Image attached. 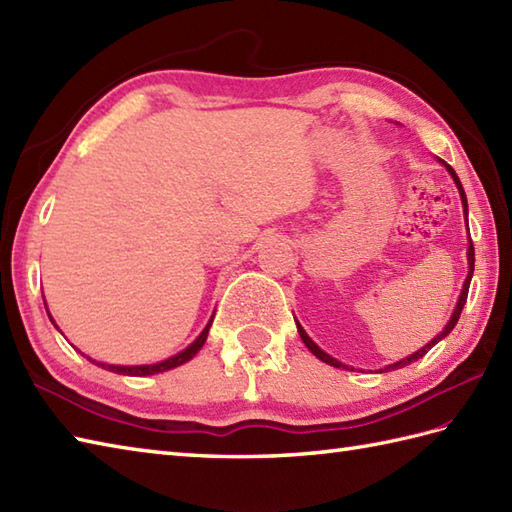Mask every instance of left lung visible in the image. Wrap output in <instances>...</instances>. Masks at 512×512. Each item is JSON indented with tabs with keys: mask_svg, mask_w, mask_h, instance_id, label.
Returning a JSON list of instances; mask_svg holds the SVG:
<instances>
[{
	"mask_svg": "<svg viewBox=\"0 0 512 512\" xmlns=\"http://www.w3.org/2000/svg\"><path fill=\"white\" fill-rule=\"evenodd\" d=\"M444 167H447V171L451 173V178H453V182H455V187H458V191H460V198H462V206H464V217L469 215V204H466V193H464V189H462V182H460V178H458V173H455L447 162L444 160H440ZM466 257H469V275H466V279H464V286H462V292H460V299H458V303H455V310H453V314H451V319H449V323L444 325V330L436 336V339H431L427 345L424 347H420L418 352H413V354H409L407 358H402V361H396V363H391V365H387V367H383L380 369V372H391V369H400V367H405V365H409V363H413V361H418V358H422L424 354H427L433 345L436 343H440L444 336H449L451 334V330L455 328V323H458V319H460V314H462V308H464V303H466V295H469V286H471V277H473V270H475V248H473V242H469V250H466ZM297 330H299V336H301V341L306 343V347L308 350L319 358V361H323V363H328V365H332V367H339V369H354V367H347V365H343L341 361H336V358H332L330 354H325L321 347L314 343L310 336L306 334V330L301 328L299 325V321H297Z\"/></svg>",
	"mask_w": 512,
	"mask_h": 512,
	"instance_id": "8db88e82",
	"label": "left lung"
}]
</instances>
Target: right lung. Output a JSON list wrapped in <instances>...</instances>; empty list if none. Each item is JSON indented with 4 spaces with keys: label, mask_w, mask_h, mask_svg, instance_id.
Here are the masks:
<instances>
[{
    "label": "right lung",
    "mask_w": 512,
    "mask_h": 512,
    "mask_svg": "<svg viewBox=\"0 0 512 512\" xmlns=\"http://www.w3.org/2000/svg\"><path fill=\"white\" fill-rule=\"evenodd\" d=\"M43 303H46V301H43ZM48 317H50V312H48ZM50 321H52V317H50ZM52 323H54V321H52ZM211 323H213V317L209 319V323H206V328L200 332L198 339H195L189 347H184L182 352L173 354V356L165 358V361L154 363V365H105V363H96V361H92L90 356H88V361L96 363V365L103 367V369H110V372H114V374H123V376H151V374L167 372V369L180 367V365H184L187 361H191V358L202 350V345H204V341H206V336H209ZM54 328H57V323H54Z\"/></svg>",
    "instance_id": "1"
}]
</instances>
